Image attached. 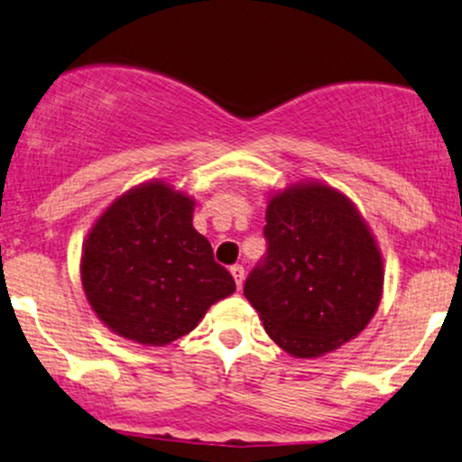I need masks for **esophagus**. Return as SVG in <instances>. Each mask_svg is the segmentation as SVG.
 <instances>
[{
	"mask_svg": "<svg viewBox=\"0 0 462 462\" xmlns=\"http://www.w3.org/2000/svg\"><path fill=\"white\" fill-rule=\"evenodd\" d=\"M230 273L235 276V282L236 287H243V281H245V270H243V265H232L230 267Z\"/></svg>",
	"mask_w": 462,
	"mask_h": 462,
	"instance_id": "34e87169",
	"label": "esophagus"
}]
</instances>
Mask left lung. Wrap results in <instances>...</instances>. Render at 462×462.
Masks as SVG:
<instances>
[{"instance_id": "left-lung-1", "label": "left lung", "mask_w": 462, "mask_h": 462, "mask_svg": "<svg viewBox=\"0 0 462 462\" xmlns=\"http://www.w3.org/2000/svg\"><path fill=\"white\" fill-rule=\"evenodd\" d=\"M265 221L267 256L243 293L282 351L302 359L337 351L382 302L383 258L371 227L322 181L272 192Z\"/></svg>"}]
</instances>
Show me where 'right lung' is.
I'll use <instances>...</instances> for the list:
<instances>
[{
  "label": "right lung",
  "mask_w": 462,
  "mask_h": 462,
  "mask_svg": "<svg viewBox=\"0 0 462 462\" xmlns=\"http://www.w3.org/2000/svg\"><path fill=\"white\" fill-rule=\"evenodd\" d=\"M195 199L151 180L134 186L96 219L80 254L88 302L116 336L166 346L190 333L235 278L192 227Z\"/></svg>",
  "instance_id": "add662e5"
}]
</instances>
